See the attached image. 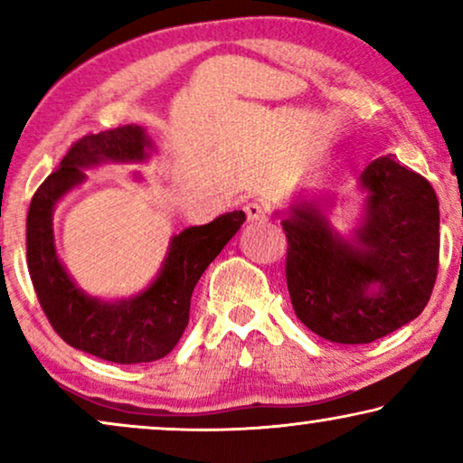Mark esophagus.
<instances>
[{
    "mask_svg": "<svg viewBox=\"0 0 463 463\" xmlns=\"http://www.w3.org/2000/svg\"><path fill=\"white\" fill-rule=\"evenodd\" d=\"M244 213L250 223H263V221H268V206L259 200L249 202V204L244 206Z\"/></svg>",
    "mask_w": 463,
    "mask_h": 463,
    "instance_id": "1",
    "label": "esophagus"
}]
</instances>
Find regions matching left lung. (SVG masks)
Listing matches in <instances>:
<instances>
[{
    "label": "left lung",
    "mask_w": 463,
    "mask_h": 463,
    "mask_svg": "<svg viewBox=\"0 0 463 463\" xmlns=\"http://www.w3.org/2000/svg\"><path fill=\"white\" fill-rule=\"evenodd\" d=\"M360 187L369 195L354 240L333 232L318 202H299L282 221L297 318L344 345L371 344L417 318L439 274L434 187L394 156L373 160Z\"/></svg>",
    "instance_id": "left-lung-1"
}]
</instances>
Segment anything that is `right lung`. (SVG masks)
Here are the masks:
<instances>
[{"instance_id": "right-lung-1", "label": "right lung", "mask_w": 463, "mask_h": 463, "mask_svg": "<svg viewBox=\"0 0 463 463\" xmlns=\"http://www.w3.org/2000/svg\"><path fill=\"white\" fill-rule=\"evenodd\" d=\"M149 147L145 130L135 124L78 138L61 166L37 187L27 214L29 276L50 325L75 350L118 364L154 363L179 344L195 284L246 221L242 211H233L208 225L183 230L170 242L154 284L132 299L107 303L88 297L56 257V202L84 181L81 168L100 162H143Z\"/></svg>"}]
</instances>
